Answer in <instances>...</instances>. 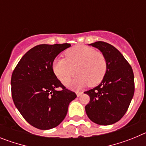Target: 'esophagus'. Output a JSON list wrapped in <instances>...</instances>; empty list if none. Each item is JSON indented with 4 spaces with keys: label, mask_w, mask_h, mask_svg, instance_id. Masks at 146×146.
<instances>
[{
    "label": "esophagus",
    "mask_w": 146,
    "mask_h": 146,
    "mask_svg": "<svg viewBox=\"0 0 146 146\" xmlns=\"http://www.w3.org/2000/svg\"><path fill=\"white\" fill-rule=\"evenodd\" d=\"M76 94H77V96L79 97V96H80L81 95H82V92H81V91H76Z\"/></svg>",
    "instance_id": "obj_1"
}]
</instances>
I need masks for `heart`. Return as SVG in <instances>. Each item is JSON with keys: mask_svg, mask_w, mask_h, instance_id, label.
<instances>
[{"mask_svg": "<svg viewBox=\"0 0 146 146\" xmlns=\"http://www.w3.org/2000/svg\"><path fill=\"white\" fill-rule=\"evenodd\" d=\"M66 58H55L52 69L59 80L67 85L78 74L71 83V87L80 88L89 85L95 86L104 79L108 69L105 55L100 51H95L85 45H77L67 50Z\"/></svg>", "mask_w": 146, "mask_h": 146, "instance_id": "obj_1", "label": "heart"}]
</instances>
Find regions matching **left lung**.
<instances>
[{
    "mask_svg": "<svg viewBox=\"0 0 146 146\" xmlns=\"http://www.w3.org/2000/svg\"><path fill=\"white\" fill-rule=\"evenodd\" d=\"M106 57L108 69L101 83L84 92L90 96L86 106L88 117L99 125H110L124 115L135 92L134 74L123 55L113 45L104 42L90 44Z\"/></svg>",
    "mask_w": 146,
    "mask_h": 146,
    "instance_id": "left-lung-1",
    "label": "left lung"
}]
</instances>
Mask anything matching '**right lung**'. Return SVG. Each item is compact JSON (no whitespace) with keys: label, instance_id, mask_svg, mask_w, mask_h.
<instances>
[{"label":"right lung","instance_id":"1","mask_svg":"<svg viewBox=\"0 0 146 146\" xmlns=\"http://www.w3.org/2000/svg\"><path fill=\"white\" fill-rule=\"evenodd\" d=\"M70 44L37 45L23 55L11 75V95L20 114L31 126L52 129L64 121L75 93L55 76L52 63ZM60 87L62 90L58 91Z\"/></svg>","mask_w":146,"mask_h":146}]
</instances>
